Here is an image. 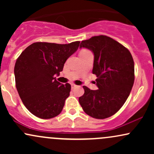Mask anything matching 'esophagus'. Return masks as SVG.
<instances>
[{
	"mask_svg": "<svg viewBox=\"0 0 154 154\" xmlns=\"http://www.w3.org/2000/svg\"><path fill=\"white\" fill-rule=\"evenodd\" d=\"M71 87H72V89H73V88H75L77 87V85L74 84V83H72V84H71Z\"/></svg>",
	"mask_w": 154,
	"mask_h": 154,
	"instance_id": "obj_1",
	"label": "esophagus"
}]
</instances>
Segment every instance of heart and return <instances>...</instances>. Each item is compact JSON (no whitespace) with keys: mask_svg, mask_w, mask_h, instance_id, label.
<instances>
[{"mask_svg":"<svg viewBox=\"0 0 154 154\" xmlns=\"http://www.w3.org/2000/svg\"><path fill=\"white\" fill-rule=\"evenodd\" d=\"M85 51V50H84V51Z\"/></svg>","mask_w":154,"mask_h":154,"instance_id":"b5f03b06","label":"heart"}]
</instances>
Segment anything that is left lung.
<instances>
[{
	"instance_id": "8db88e82",
	"label": "left lung",
	"mask_w": 154,
	"mask_h": 154,
	"mask_svg": "<svg viewBox=\"0 0 154 154\" xmlns=\"http://www.w3.org/2000/svg\"><path fill=\"white\" fill-rule=\"evenodd\" d=\"M94 54L93 74L97 76L98 89L83 86L85 93L79 98L83 111L95 119L114 115L128 99L135 80V66L128 49L114 39L105 36L92 37L81 42Z\"/></svg>"
}]
</instances>
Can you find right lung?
I'll return each mask as SVG.
<instances>
[{"label": "right lung", "instance_id": "1", "mask_svg": "<svg viewBox=\"0 0 154 154\" xmlns=\"http://www.w3.org/2000/svg\"><path fill=\"white\" fill-rule=\"evenodd\" d=\"M79 41L69 44L38 42L29 45L14 66L16 87L23 103L33 115L51 119L59 115L69 95L71 85L56 79Z\"/></svg>", "mask_w": 154, "mask_h": 154}]
</instances>
